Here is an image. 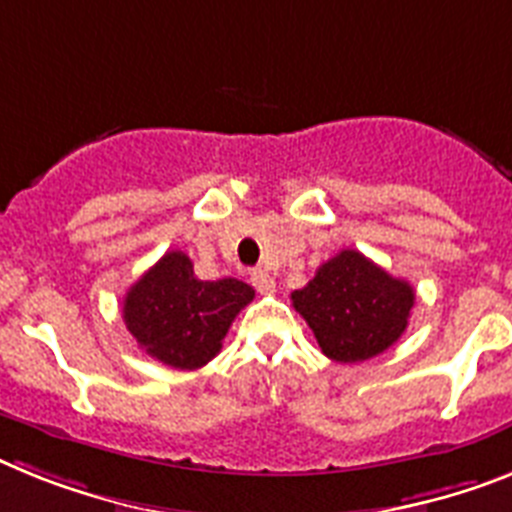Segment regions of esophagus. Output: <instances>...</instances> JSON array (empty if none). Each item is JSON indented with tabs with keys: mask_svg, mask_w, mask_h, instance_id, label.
Here are the masks:
<instances>
[{
	"mask_svg": "<svg viewBox=\"0 0 512 512\" xmlns=\"http://www.w3.org/2000/svg\"><path fill=\"white\" fill-rule=\"evenodd\" d=\"M252 286H255L260 294L276 291V281H273V276H270L268 270H252Z\"/></svg>",
	"mask_w": 512,
	"mask_h": 512,
	"instance_id": "34e87169",
	"label": "esophagus"
}]
</instances>
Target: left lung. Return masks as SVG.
<instances>
[{"instance_id": "8db88e82", "label": "left lung", "mask_w": 512, "mask_h": 512, "mask_svg": "<svg viewBox=\"0 0 512 512\" xmlns=\"http://www.w3.org/2000/svg\"><path fill=\"white\" fill-rule=\"evenodd\" d=\"M291 302L315 333L322 354L354 364L388 351L403 336L414 289L362 252L343 249L317 268L304 289L291 294Z\"/></svg>"}]
</instances>
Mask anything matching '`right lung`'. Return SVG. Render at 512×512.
<instances>
[{
  "mask_svg": "<svg viewBox=\"0 0 512 512\" xmlns=\"http://www.w3.org/2000/svg\"><path fill=\"white\" fill-rule=\"evenodd\" d=\"M255 299L236 278L200 281L192 260L171 249L124 296L122 317L145 354L174 369H197L221 351L234 317Z\"/></svg>",
  "mask_w": 512,
  "mask_h": 512,
  "instance_id": "1",
  "label": "right lung"
}]
</instances>
